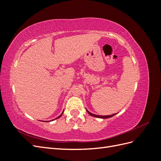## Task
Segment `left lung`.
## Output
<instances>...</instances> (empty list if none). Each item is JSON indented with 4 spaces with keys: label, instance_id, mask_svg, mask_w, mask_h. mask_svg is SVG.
<instances>
[{
    "label": "left lung",
    "instance_id": "1",
    "mask_svg": "<svg viewBox=\"0 0 161 161\" xmlns=\"http://www.w3.org/2000/svg\"><path fill=\"white\" fill-rule=\"evenodd\" d=\"M86 111L88 112V114L89 115H91V116L92 117H95V118H102V119H106V118H111V117H113L114 115H115L116 114H112V115H95L91 113V112H89L88 110H87L86 109Z\"/></svg>",
    "mask_w": 161,
    "mask_h": 161
}]
</instances>
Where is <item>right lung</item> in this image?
Masks as SVG:
<instances>
[{
    "label": "right lung",
    "instance_id": "right-lung-1",
    "mask_svg": "<svg viewBox=\"0 0 161 161\" xmlns=\"http://www.w3.org/2000/svg\"><path fill=\"white\" fill-rule=\"evenodd\" d=\"M63 113H64V111H63V112H62V113L61 114V115H60L59 116H58V118H56V119H58V118H60V117L62 116V115L63 114ZM54 119H52V121H53V120H54Z\"/></svg>",
    "mask_w": 161,
    "mask_h": 161
}]
</instances>
